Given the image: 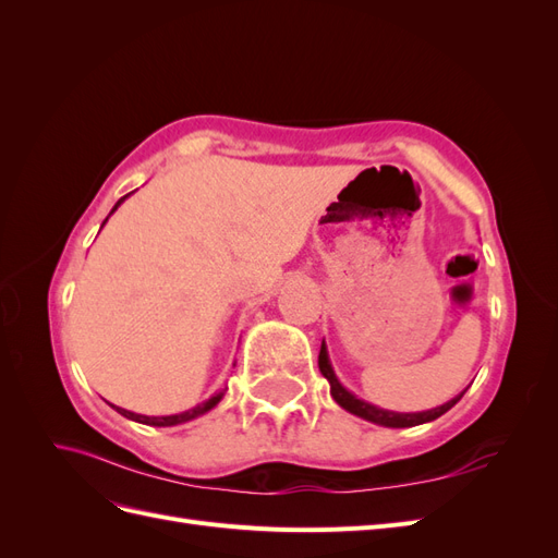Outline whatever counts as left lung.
<instances>
[{"instance_id": "left-lung-1", "label": "left lung", "mask_w": 558, "mask_h": 558, "mask_svg": "<svg viewBox=\"0 0 558 558\" xmlns=\"http://www.w3.org/2000/svg\"><path fill=\"white\" fill-rule=\"evenodd\" d=\"M318 369L320 375H324L330 384V396L335 398V402L340 404V408H344L347 412L356 414L365 421H373V424H379V426H386V428H410V426H418V424H428V421H435L437 416H442L445 412H449L456 402H459L463 398L456 396L451 398L449 402L440 404V408L435 410H426V412H414V414H400V412H388V410H381V408H375V404H369L361 398H356L353 393H349L347 388L340 384V379L335 377L332 373V365L328 361V349H326V342H320V353H318Z\"/></svg>"}]
</instances>
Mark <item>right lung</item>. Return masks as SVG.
<instances>
[{"instance_id":"right-lung-1","label":"right lung","mask_w":558,"mask_h":558,"mask_svg":"<svg viewBox=\"0 0 558 558\" xmlns=\"http://www.w3.org/2000/svg\"><path fill=\"white\" fill-rule=\"evenodd\" d=\"M128 197V195H125ZM125 197H121L116 202V207L111 209V214L121 207V202L125 199ZM109 218V216H107ZM107 223V221H105ZM102 223V226H105ZM221 398H223V393H216V396H211L207 402H202V404H195L193 410H189V412H181V414H170V416H146V414H134V412H128V410H123V408H116V412L118 414H123L125 418H132V421H140V424H146V426H177V424H185V421H191V418H195V416H199V414H205V412H209L211 408H216L218 402H221Z\"/></svg>"}]
</instances>
